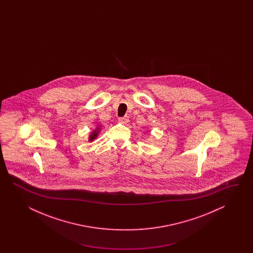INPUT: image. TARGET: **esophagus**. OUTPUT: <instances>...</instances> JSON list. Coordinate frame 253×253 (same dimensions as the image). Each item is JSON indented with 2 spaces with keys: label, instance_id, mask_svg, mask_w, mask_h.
<instances>
[{
  "label": "esophagus",
  "instance_id": "esophagus-1",
  "mask_svg": "<svg viewBox=\"0 0 253 253\" xmlns=\"http://www.w3.org/2000/svg\"><path fill=\"white\" fill-rule=\"evenodd\" d=\"M119 121L120 123H122V124H126V123H128L129 119L127 117H124V118H119Z\"/></svg>",
  "mask_w": 253,
  "mask_h": 253
}]
</instances>
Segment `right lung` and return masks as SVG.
<instances>
[{
    "mask_svg": "<svg viewBox=\"0 0 253 253\" xmlns=\"http://www.w3.org/2000/svg\"><path fill=\"white\" fill-rule=\"evenodd\" d=\"M99 129H100L99 128V126H97V128L95 129V130H93V132H92L90 135H89V137H88V141L92 142L95 138H97L98 133H99Z\"/></svg>",
    "mask_w": 253,
    "mask_h": 253,
    "instance_id": "obj_1",
    "label": "right lung"
}]
</instances>
